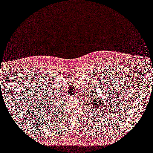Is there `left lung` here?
<instances>
[{
    "mask_svg": "<svg viewBox=\"0 0 153 153\" xmlns=\"http://www.w3.org/2000/svg\"><path fill=\"white\" fill-rule=\"evenodd\" d=\"M103 101L101 100L100 99V97H94L92 99V105H91V106H92L93 108H97V107H100V105H102V102Z\"/></svg>",
    "mask_w": 153,
    "mask_h": 153,
    "instance_id": "1",
    "label": "left lung"
}]
</instances>
